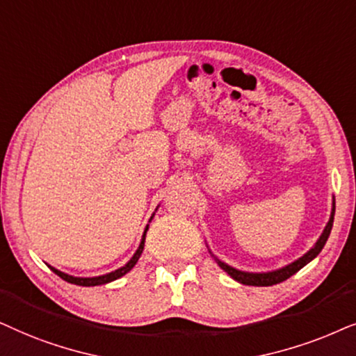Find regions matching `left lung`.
<instances>
[{
    "label": "left lung",
    "instance_id": "left-lung-1",
    "mask_svg": "<svg viewBox=\"0 0 356 356\" xmlns=\"http://www.w3.org/2000/svg\"><path fill=\"white\" fill-rule=\"evenodd\" d=\"M334 215H335V200L332 202V213H330V218H329V222H327V226L324 227V231H322L321 238L317 239V243L314 244V248L307 250V252L300 257L295 262L285 265V267L278 268V270H273V272H265V273H250V272H243V270H238L234 267H229V265L221 262V260H218L215 257V260L218 262V265L225 270V272L229 275L231 278H234L236 282L243 283V285H250V286H272V285H277V283H282L285 282L286 278H290L291 275H295L298 270H301L305 267L306 264H309L312 259H316L319 252L324 248L327 239H329V234H330V229H332V225H334Z\"/></svg>",
    "mask_w": 356,
    "mask_h": 356
}]
</instances>
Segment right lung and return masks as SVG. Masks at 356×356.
<instances>
[{"label":"right lung","instance_id":"1","mask_svg":"<svg viewBox=\"0 0 356 356\" xmlns=\"http://www.w3.org/2000/svg\"><path fill=\"white\" fill-rule=\"evenodd\" d=\"M153 218V216H151ZM146 231H148V226H146V229H145V233H143V238H141V243H140V248L136 249V252L134 254V257H131L129 262H127L125 265H123V267H120V268H117L115 272H111V273H106V275H101V277H89V278H83V277H73V275H68V273H63V272H60V270H56L55 267H49L54 270V272L58 275L60 278H63L65 282H68V283H74V285H79V286H97V285H106V283H111V282H113V280H117V278H120V277H123V275L125 273H129L131 268L135 267V264L138 262V259H140V255H141V252H143V249H145V238H146Z\"/></svg>","mask_w":356,"mask_h":356}]
</instances>
